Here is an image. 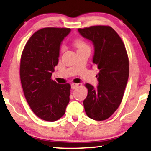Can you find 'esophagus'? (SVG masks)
<instances>
[{"instance_id": "esophagus-1", "label": "esophagus", "mask_w": 151, "mask_h": 151, "mask_svg": "<svg viewBox=\"0 0 151 151\" xmlns=\"http://www.w3.org/2000/svg\"><path fill=\"white\" fill-rule=\"evenodd\" d=\"M79 86V84H76V83H72L71 84V88L72 89H75L78 87V86Z\"/></svg>"}]
</instances>
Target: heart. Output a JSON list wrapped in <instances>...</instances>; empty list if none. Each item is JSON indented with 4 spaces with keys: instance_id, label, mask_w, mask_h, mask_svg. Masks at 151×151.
Returning <instances> with one entry per match:
<instances>
[{
    "instance_id": "heart-1",
    "label": "heart",
    "mask_w": 151,
    "mask_h": 151,
    "mask_svg": "<svg viewBox=\"0 0 151 151\" xmlns=\"http://www.w3.org/2000/svg\"><path fill=\"white\" fill-rule=\"evenodd\" d=\"M74 44H75L76 47H77L78 49L85 48V47H88V45H86L83 40H76L75 41V43H74ZM62 49H63V47L62 48Z\"/></svg>"
}]
</instances>
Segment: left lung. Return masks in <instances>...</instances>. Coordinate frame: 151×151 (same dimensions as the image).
<instances>
[{
  "label": "left lung",
  "instance_id": "obj_1",
  "mask_svg": "<svg viewBox=\"0 0 151 151\" xmlns=\"http://www.w3.org/2000/svg\"><path fill=\"white\" fill-rule=\"evenodd\" d=\"M84 38L94 45L93 63L100 70L98 85L86 84L88 94L83 104L86 114L95 120L108 119L121 104L129 75V58L124 44L109 26L78 29Z\"/></svg>",
  "mask_w": 151,
  "mask_h": 151
}]
</instances>
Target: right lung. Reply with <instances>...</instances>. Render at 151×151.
I'll return each instance as SVG.
<instances>
[{"label": "right lung", "instance_id": "obj_1", "mask_svg": "<svg viewBox=\"0 0 151 151\" xmlns=\"http://www.w3.org/2000/svg\"><path fill=\"white\" fill-rule=\"evenodd\" d=\"M69 28L47 27L37 31L22 51L20 81L33 112L45 121L54 122L65 114L69 102L71 85L51 80L58 63L60 47Z\"/></svg>", "mask_w": 151, "mask_h": 151}]
</instances>
